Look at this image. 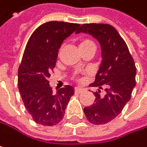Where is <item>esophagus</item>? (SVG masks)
<instances>
[{"mask_svg":"<svg viewBox=\"0 0 147 147\" xmlns=\"http://www.w3.org/2000/svg\"><path fill=\"white\" fill-rule=\"evenodd\" d=\"M84 90H85V89H84L83 88H80V87H76V88H75V93H76V94H81V93H82Z\"/></svg>","mask_w":147,"mask_h":147,"instance_id":"obj_1","label":"esophagus"}]
</instances>
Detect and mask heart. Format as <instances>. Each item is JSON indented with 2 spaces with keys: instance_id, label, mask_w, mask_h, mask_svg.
Returning <instances> with one entry per match:
<instances>
[{
  "instance_id": "obj_1",
  "label": "heart",
  "mask_w": 147,
  "mask_h": 147,
  "mask_svg": "<svg viewBox=\"0 0 147 147\" xmlns=\"http://www.w3.org/2000/svg\"><path fill=\"white\" fill-rule=\"evenodd\" d=\"M93 46H94V42H93L91 40L87 39V38L82 39V40L79 42V47H80V49L85 48V47H93Z\"/></svg>"
}]
</instances>
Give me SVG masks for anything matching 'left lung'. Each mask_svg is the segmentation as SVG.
Returning a JSON list of instances; mask_svg holds the SVG:
<instances>
[{"label": "left lung", "instance_id": "obj_1", "mask_svg": "<svg viewBox=\"0 0 147 147\" xmlns=\"http://www.w3.org/2000/svg\"><path fill=\"white\" fill-rule=\"evenodd\" d=\"M87 33L100 44L102 61L92 87H105V95L94 93V103L83 109L91 123L105 124L117 117L131 98L136 68L129 50L117 30L107 24H84L76 32Z\"/></svg>", "mask_w": 147, "mask_h": 147}]
</instances>
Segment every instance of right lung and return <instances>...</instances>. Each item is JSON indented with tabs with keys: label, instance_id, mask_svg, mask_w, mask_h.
I'll return each instance as SVG.
<instances>
[{
	"label": "right lung",
	"instance_id": "right-lung-1",
	"mask_svg": "<svg viewBox=\"0 0 147 147\" xmlns=\"http://www.w3.org/2000/svg\"><path fill=\"white\" fill-rule=\"evenodd\" d=\"M79 26L67 22H47L33 32L27 42L18 67V85L26 110L38 124H58L74 94L70 85L53 94L48 78L61 44Z\"/></svg>",
	"mask_w": 147,
	"mask_h": 147
}]
</instances>
